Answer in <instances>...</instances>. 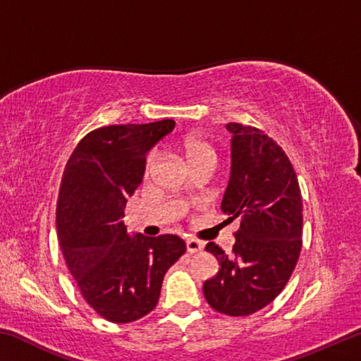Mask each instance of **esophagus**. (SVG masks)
I'll use <instances>...</instances> for the list:
<instances>
[{
  "mask_svg": "<svg viewBox=\"0 0 361 361\" xmlns=\"http://www.w3.org/2000/svg\"><path fill=\"white\" fill-rule=\"evenodd\" d=\"M186 248L189 253H199L200 250H204V243L195 239H188L186 240Z\"/></svg>",
  "mask_w": 361,
  "mask_h": 361,
  "instance_id": "34e87169",
  "label": "esophagus"
}]
</instances>
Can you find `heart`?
Wrapping results in <instances>:
<instances>
[{
    "label": "heart",
    "mask_w": 361,
    "mask_h": 361,
    "mask_svg": "<svg viewBox=\"0 0 361 361\" xmlns=\"http://www.w3.org/2000/svg\"><path fill=\"white\" fill-rule=\"evenodd\" d=\"M181 148H183V152H185L188 162L191 164V167L195 166V164H202V162H216L215 148H213V146L202 137L199 135L185 137L181 142ZM156 159H157V152H151L148 156V161H146V172H151Z\"/></svg>",
    "instance_id": "1"
}]
</instances>
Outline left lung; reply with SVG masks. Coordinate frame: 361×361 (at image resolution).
I'll list each match as a JSON object with an SVG mask.
<instances>
[{
    "instance_id": "obj_1",
    "label": "left lung",
    "mask_w": 361,
    "mask_h": 361,
    "mask_svg": "<svg viewBox=\"0 0 361 361\" xmlns=\"http://www.w3.org/2000/svg\"><path fill=\"white\" fill-rule=\"evenodd\" d=\"M231 176L221 210L240 218L228 255L216 243L205 250L219 271L205 280L204 295L216 312L243 317L276 299L288 282L302 245V199L295 169L264 132L229 122Z\"/></svg>"
}]
</instances>
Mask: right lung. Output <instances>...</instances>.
Instances as JSON below:
<instances>
[{
	"instance_id": "right-lung-1",
	"label": "right lung",
	"mask_w": 361,
	"mask_h": 361,
	"mask_svg": "<svg viewBox=\"0 0 361 361\" xmlns=\"http://www.w3.org/2000/svg\"><path fill=\"white\" fill-rule=\"evenodd\" d=\"M175 121L108 126L70 156L57 199V237L71 276L103 319L130 323L156 307L166 272L186 252L178 235H130L127 199L143 180L146 156Z\"/></svg>"
}]
</instances>
